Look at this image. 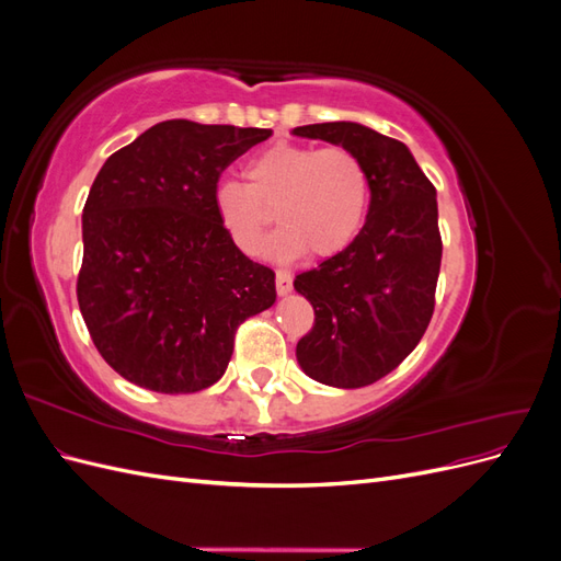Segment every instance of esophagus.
I'll list each match as a JSON object with an SVG mask.
<instances>
[{
	"instance_id": "1",
	"label": "esophagus",
	"mask_w": 561,
	"mask_h": 561,
	"mask_svg": "<svg viewBox=\"0 0 561 561\" xmlns=\"http://www.w3.org/2000/svg\"><path fill=\"white\" fill-rule=\"evenodd\" d=\"M276 290H278V295L293 293V276L287 274V271H276Z\"/></svg>"
}]
</instances>
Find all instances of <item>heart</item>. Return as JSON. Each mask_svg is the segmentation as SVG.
Segmentation results:
<instances>
[{"label": "heart", "instance_id": "b5f03b06", "mask_svg": "<svg viewBox=\"0 0 561 561\" xmlns=\"http://www.w3.org/2000/svg\"><path fill=\"white\" fill-rule=\"evenodd\" d=\"M245 184L219 182L213 206L229 239L245 254H260L266 229L276 219L283 229L268 241L276 260L332 257L358 236L367 203L369 175L346 147L280 142L248 161Z\"/></svg>", "mask_w": 561, "mask_h": 561}]
</instances>
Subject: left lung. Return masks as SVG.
<instances>
[{"label":"left lung","instance_id":"8db88e82","mask_svg":"<svg viewBox=\"0 0 561 561\" xmlns=\"http://www.w3.org/2000/svg\"><path fill=\"white\" fill-rule=\"evenodd\" d=\"M293 133L355 151L369 175L360 233L295 278L316 313L297 344L301 369L325 386L363 388L393 371L433 318L443 262L435 186L400 140L363 124H311Z\"/></svg>","mask_w":561,"mask_h":561}]
</instances>
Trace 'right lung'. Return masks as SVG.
<instances>
[{
  "label": "right lung",
  "instance_id": "obj_1",
  "mask_svg": "<svg viewBox=\"0 0 561 561\" xmlns=\"http://www.w3.org/2000/svg\"><path fill=\"white\" fill-rule=\"evenodd\" d=\"M268 128L171 118L100 168L81 215L77 299L105 363L157 393L222 379L243 320L276 301V274L248 260L213 206L225 168Z\"/></svg>",
  "mask_w": 561,
  "mask_h": 561
}]
</instances>
